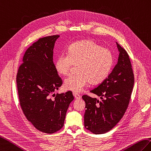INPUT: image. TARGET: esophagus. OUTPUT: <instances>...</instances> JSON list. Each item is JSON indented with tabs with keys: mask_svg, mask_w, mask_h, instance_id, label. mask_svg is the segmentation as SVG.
I'll use <instances>...</instances> for the list:
<instances>
[{
	"mask_svg": "<svg viewBox=\"0 0 151 151\" xmlns=\"http://www.w3.org/2000/svg\"><path fill=\"white\" fill-rule=\"evenodd\" d=\"M73 96L75 97V98H76V99H81V96H80L79 94H78V93L73 92Z\"/></svg>",
	"mask_w": 151,
	"mask_h": 151,
	"instance_id": "34e87169",
	"label": "esophagus"
}]
</instances>
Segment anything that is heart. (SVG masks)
<instances>
[{"label": "heart", "mask_w": 151, "mask_h": 151, "mask_svg": "<svg viewBox=\"0 0 151 151\" xmlns=\"http://www.w3.org/2000/svg\"><path fill=\"white\" fill-rule=\"evenodd\" d=\"M73 65H77L78 73L66 78L64 86L81 92L90 82L95 85L105 81L111 72L114 57L109 49L90 40H83L70 45L67 52L59 54L54 63L57 72L61 76L68 75Z\"/></svg>", "instance_id": "obj_1"}]
</instances>
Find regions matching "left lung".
Instances as JSON below:
<instances>
[{"mask_svg":"<svg viewBox=\"0 0 151 151\" xmlns=\"http://www.w3.org/2000/svg\"><path fill=\"white\" fill-rule=\"evenodd\" d=\"M118 63L107 78L90 90L101 101L83 95L85 101V127L95 134H104L114 127L123 118L129 106L134 78L129 56L118 42Z\"/></svg>","mask_w":151,"mask_h":151,"instance_id":"left-lung-1","label":"left lung"}]
</instances>
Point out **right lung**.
<instances>
[{"mask_svg":"<svg viewBox=\"0 0 151 151\" xmlns=\"http://www.w3.org/2000/svg\"><path fill=\"white\" fill-rule=\"evenodd\" d=\"M59 37L58 35L45 37L29 46L16 78L24 116L37 129L47 134L63 127L66 111L73 100L71 91L57 93L54 99L51 98L63 84L53 62V48Z\"/></svg>","mask_w":151,"mask_h":151,"instance_id":"add662e5","label":"right lung"}]
</instances>
